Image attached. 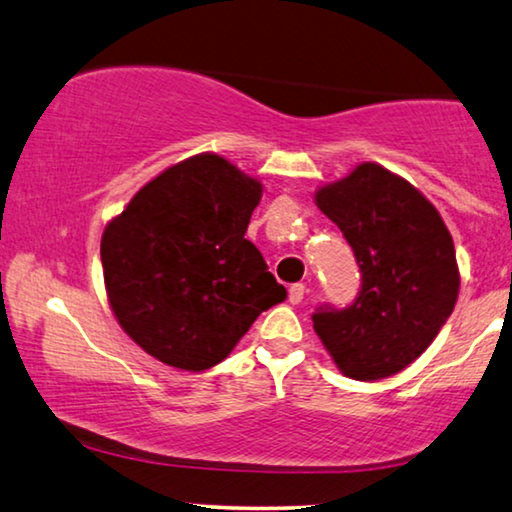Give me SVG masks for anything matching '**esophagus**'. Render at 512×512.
<instances>
[{"label": "esophagus", "mask_w": 512, "mask_h": 512, "mask_svg": "<svg viewBox=\"0 0 512 512\" xmlns=\"http://www.w3.org/2000/svg\"><path fill=\"white\" fill-rule=\"evenodd\" d=\"M304 294H306V285L304 283H294L290 287V292H287V299H290L292 304H299V301L304 299Z\"/></svg>", "instance_id": "obj_1"}]
</instances>
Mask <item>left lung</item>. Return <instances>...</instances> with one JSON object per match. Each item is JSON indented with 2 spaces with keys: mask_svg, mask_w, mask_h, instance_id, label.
<instances>
[{
  "mask_svg": "<svg viewBox=\"0 0 512 512\" xmlns=\"http://www.w3.org/2000/svg\"><path fill=\"white\" fill-rule=\"evenodd\" d=\"M315 204L341 229L362 271L355 304L313 313L315 334L343 376H394L429 348L457 304L448 227L417 187L376 162L322 185Z\"/></svg>",
  "mask_w": 512,
  "mask_h": 512,
  "instance_id": "obj_1",
  "label": "left lung"
}]
</instances>
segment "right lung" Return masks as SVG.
<instances>
[{
    "instance_id": "1",
    "label": "right lung",
    "mask_w": 512,
    "mask_h": 512,
    "mask_svg": "<svg viewBox=\"0 0 512 512\" xmlns=\"http://www.w3.org/2000/svg\"><path fill=\"white\" fill-rule=\"evenodd\" d=\"M262 183L215 153L164 169L102 236L104 283L118 325L181 371L220 364L257 315L285 301L246 239Z\"/></svg>"
}]
</instances>
